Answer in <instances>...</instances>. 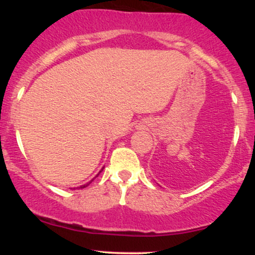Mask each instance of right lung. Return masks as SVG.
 I'll return each mask as SVG.
<instances>
[{"label": "right lung", "instance_id": "1", "mask_svg": "<svg viewBox=\"0 0 255 255\" xmlns=\"http://www.w3.org/2000/svg\"><path fill=\"white\" fill-rule=\"evenodd\" d=\"M99 172H101V171H99ZM91 182H89V183H86V184H83V186H80V187H79V188H84V187H86V186H89V184H90Z\"/></svg>", "mask_w": 255, "mask_h": 255}]
</instances>
